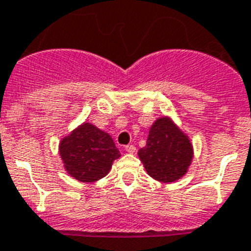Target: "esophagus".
I'll list each match as a JSON object with an SVG mask.
<instances>
[{"label": "esophagus", "mask_w": 251, "mask_h": 251, "mask_svg": "<svg viewBox=\"0 0 251 251\" xmlns=\"http://www.w3.org/2000/svg\"><path fill=\"white\" fill-rule=\"evenodd\" d=\"M126 150V152H129V153H134L135 152V146L133 145H129V146H126L125 147Z\"/></svg>", "instance_id": "34e87169"}]
</instances>
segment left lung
<instances>
[{
	"label": "left lung",
	"instance_id": "left-lung-1",
	"mask_svg": "<svg viewBox=\"0 0 251 251\" xmlns=\"http://www.w3.org/2000/svg\"><path fill=\"white\" fill-rule=\"evenodd\" d=\"M138 156L153 179L169 183L186 175L194 150L190 138L164 116L151 125L147 143L138 151Z\"/></svg>",
	"mask_w": 251,
	"mask_h": 251
}]
</instances>
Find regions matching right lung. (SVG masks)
Segmentation results:
<instances>
[{
  "instance_id": "1",
  "label": "right lung",
  "mask_w": 251,
  "mask_h": 251,
  "mask_svg": "<svg viewBox=\"0 0 251 251\" xmlns=\"http://www.w3.org/2000/svg\"><path fill=\"white\" fill-rule=\"evenodd\" d=\"M60 156L65 171L80 182L105 177L121 153L109 134L91 122H83L61 139Z\"/></svg>"
}]
</instances>
